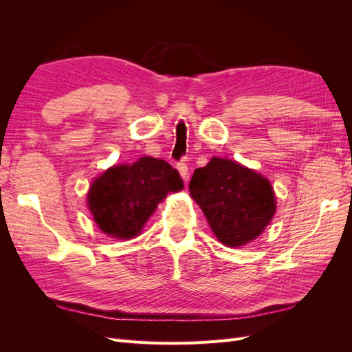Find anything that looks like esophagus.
<instances>
[{"label": "esophagus", "instance_id": "34e87169", "mask_svg": "<svg viewBox=\"0 0 352 352\" xmlns=\"http://www.w3.org/2000/svg\"><path fill=\"white\" fill-rule=\"evenodd\" d=\"M177 170H179V173H180V176H182V179L185 180H188V177H189V172H188V166H186V163H179L177 164Z\"/></svg>", "mask_w": 352, "mask_h": 352}]
</instances>
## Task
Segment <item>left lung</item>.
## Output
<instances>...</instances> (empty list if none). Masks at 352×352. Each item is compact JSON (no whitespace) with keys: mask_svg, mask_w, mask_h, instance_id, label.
<instances>
[{"mask_svg":"<svg viewBox=\"0 0 352 352\" xmlns=\"http://www.w3.org/2000/svg\"><path fill=\"white\" fill-rule=\"evenodd\" d=\"M189 192L216 238L230 248L260 236L276 211L269 180L228 158L212 157L206 167L195 168Z\"/></svg>","mask_w":352,"mask_h":352,"instance_id":"left-lung-1","label":"left lung"}]
</instances>
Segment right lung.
I'll return each instance as SVG.
<instances>
[{
	"label": "right lung",
	"mask_w": 352,
	"mask_h": 352,
	"mask_svg": "<svg viewBox=\"0 0 352 352\" xmlns=\"http://www.w3.org/2000/svg\"><path fill=\"white\" fill-rule=\"evenodd\" d=\"M182 189L176 168L164 160L141 157L133 164L113 166L95 179L88 207L105 235L127 241L140 235L160 201Z\"/></svg>",
	"instance_id": "obj_1"
}]
</instances>
